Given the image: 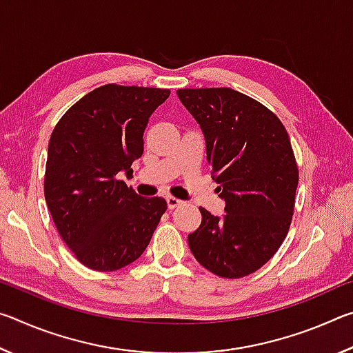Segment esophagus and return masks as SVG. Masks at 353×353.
<instances>
[{
	"label": "esophagus",
	"instance_id": "obj_1",
	"mask_svg": "<svg viewBox=\"0 0 353 353\" xmlns=\"http://www.w3.org/2000/svg\"><path fill=\"white\" fill-rule=\"evenodd\" d=\"M166 204H168V208H171V210H172V208H176L177 205H181L182 201L174 198V196H166Z\"/></svg>",
	"mask_w": 353,
	"mask_h": 353
}]
</instances>
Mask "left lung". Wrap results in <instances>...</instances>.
I'll list each match as a JSON object with an SVG mask.
<instances>
[{
  "label": "left lung",
  "instance_id": "8db88e82",
  "mask_svg": "<svg viewBox=\"0 0 353 353\" xmlns=\"http://www.w3.org/2000/svg\"><path fill=\"white\" fill-rule=\"evenodd\" d=\"M204 134L224 214L205 208L188 235L191 254L219 277L240 279L271 260L288 234L299 171L290 137L265 105L232 88H181Z\"/></svg>",
  "mask_w": 353,
  "mask_h": 353
}]
</instances>
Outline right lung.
<instances>
[{
	"instance_id": "1",
	"label": "right lung",
	"mask_w": 353,
	"mask_h": 353,
	"mask_svg": "<svg viewBox=\"0 0 353 353\" xmlns=\"http://www.w3.org/2000/svg\"><path fill=\"white\" fill-rule=\"evenodd\" d=\"M170 90L103 85L61 118L48 145L45 199L62 240L82 265L117 271L145 252L163 198H143L129 176L143 154V134Z\"/></svg>"
}]
</instances>
